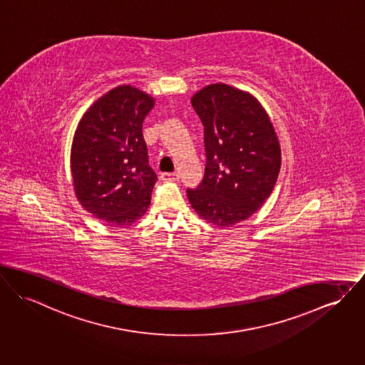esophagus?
<instances>
[{
    "label": "esophagus",
    "mask_w": 365,
    "mask_h": 365,
    "mask_svg": "<svg viewBox=\"0 0 365 365\" xmlns=\"http://www.w3.org/2000/svg\"><path fill=\"white\" fill-rule=\"evenodd\" d=\"M160 178H161V180H165V182H175V180H178L179 175L176 172H163Z\"/></svg>",
    "instance_id": "esophagus-1"
}]
</instances>
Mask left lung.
<instances>
[{"label":"left lung","instance_id":"8db88e82","mask_svg":"<svg viewBox=\"0 0 365 365\" xmlns=\"http://www.w3.org/2000/svg\"><path fill=\"white\" fill-rule=\"evenodd\" d=\"M192 106L204 125L207 164L187 198L202 219L227 227L257 212L273 192L281 167L279 139L257 98L233 86H204Z\"/></svg>","mask_w":365,"mask_h":365}]
</instances>
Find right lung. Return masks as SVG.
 Listing matches in <instances>:
<instances>
[{"label": "right lung", "mask_w": 365, "mask_h": 365, "mask_svg": "<svg viewBox=\"0 0 365 365\" xmlns=\"http://www.w3.org/2000/svg\"><path fill=\"white\" fill-rule=\"evenodd\" d=\"M154 106L150 95L130 86L110 89L80 120L70 154L76 197L88 212L129 226L150 205L157 180L142 127Z\"/></svg>", "instance_id": "1"}]
</instances>
